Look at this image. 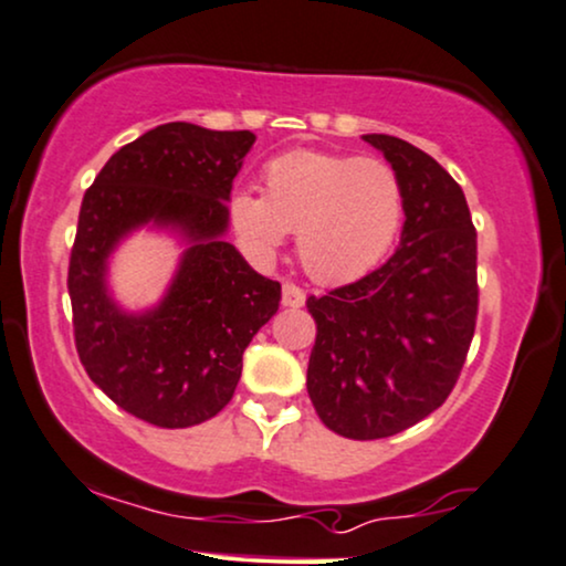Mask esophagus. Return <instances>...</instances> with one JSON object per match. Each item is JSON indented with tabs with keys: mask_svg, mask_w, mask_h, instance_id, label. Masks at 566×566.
Returning <instances> with one entry per match:
<instances>
[{
	"mask_svg": "<svg viewBox=\"0 0 566 566\" xmlns=\"http://www.w3.org/2000/svg\"><path fill=\"white\" fill-rule=\"evenodd\" d=\"M282 303L287 305V308H301L305 303V292L301 287H295V284H284L282 287Z\"/></svg>",
	"mask_w": 566,
	"mask_h": 566,
	"instance_id": "1",
	"label": "esophagus"
}]
</instances>
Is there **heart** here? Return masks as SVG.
Instances as JSON below:
<instances>
[{"instance_id": "b5f03b06", "label": "heart", "mask_w": 566, "mask_h": 566, "mask_svg": "<svg viewBox=\"0 0 566 566\" xmlns=\"http://www.w3.org/2000/svg\"><path fill=\"white\" fill-rule=\"evenodd\" d=\"M263 189L265 195L237 189L229 197V221L242 250L269 263L297 231V258L324 284L371 271L406 216L403 184L377 158L292 149L265 166Z\"/></svg>"}]
</instances>
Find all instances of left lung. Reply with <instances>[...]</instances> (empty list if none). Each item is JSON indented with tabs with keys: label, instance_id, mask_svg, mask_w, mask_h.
Masks as SVG:
<instances>
[{
	"label": "left lung",
	"instance_id": "8db88e82",
	"mask_svg": "<svg viewBox=\"0 0 566 566\" xmlns=\"http://www.w3.org/2000/svg\"><path fill=\"white\" fill-rule=\"evenodd\" d=\"M403 184L406 221L390 261L308 297L316 345L308 395L350 440L390 438L451 395L478 322V231L438 160L398 136L364 134Z\"/></svg>",
	"mask_w": 566,
	"mask_h": 566
}]
</instances>
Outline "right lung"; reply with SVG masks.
I'll return each instance as SVG.
<instances>
[{
	"label": "right lung",
	"mask_w": 566,
	"mask_h": 566,
	"mask_svg": "<svg viewBox=\"0 0 566 566\" xmlns=\"http://www.w3.org/2000/svg\"><path fill=\"white\" fill-rule=\"evenodd\" d=\"M253 132L163 124L120 147L81 202L67 292L92 382L132 417L166 430L200 424L229 403L242 353L279 311L282 284L250 269L229 229V195ZM166 228L185 253L164 301L132 314L106 269L132 230Z\"/></svg>",
	"instance_id": "1"
}]
</instances>
